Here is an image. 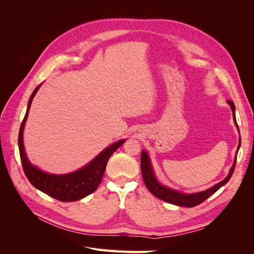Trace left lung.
I'll use <instances>...</instances> for the list:
<instances>
[{
	"label": "left lung",
	"mask_w": 254,
	"mask_h": 254,
	"mask_svg": "<svg viewBox=\"0 0 254 254\" xmlns=\"http://www.w3.org/2000/svg\"><path fill=\"white\" fill-rule=\"evenodd\" d=\"M228 104L230 105V107H231L232 112H233V120H234L235 125L237 126L234 104L232 101H228ZM237 128H238V126H237ZM240 147H241V136H240V143H238L236 155H237ZM235 165H236V156H235V160H234V163L231 167V170H230V172H229V175L224 180L220 181L217 184H215V186L212 187L211 189H207L203 191H199V193H194V194H184V193H181V191L175 190L173 189L162 186V184H161L157 180L155 173H153L150 159L147 155V152L143 150L141 153V171H142L143 180L146 184V187H147V189L149 190L150 193L153 196H156L157 198L161 199V200H163L165 202L176 204L179 206H187V207H191V206H195V205L202 203L210 196H212L215 191H217L221 187H224L225 184L230 180V178L232 177Z\"/></svg>",
	"instance_id": "8db88e82"
}]
</instances>
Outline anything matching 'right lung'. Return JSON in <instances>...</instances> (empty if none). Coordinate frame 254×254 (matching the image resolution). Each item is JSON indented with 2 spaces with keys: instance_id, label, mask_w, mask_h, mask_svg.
Here are the masks:
<instances>
[{
  "instance_id": "add662e5",
  "label": "right lung",
  "mask_w": 254,
  "mask_h": 254,
  "mask_svg": "<svg viewBox=\"0 0 254 254\" xmlns=\"http://www.w3.org/2000/svg\"><path fill=\"white\" fill-rule=\"evenodd\" d=\"M40 86H38L34 90L32 96L29 98L25 117L23 119L20 127L18 144L23 170H24L28 181L36 189L40 190L43 193L64 202L77 201L79 199H82L83 197L92 194L98 188L99 183H101L103 179L106 165L109 158L120 146L123 145L125 140H120L113 143L109 147L104 149L86 166L70 174L53 175L42 172L39 168H37L29 162V160L26 157L24 145H23V129H24L25 126V122L28 117V112L30 105H32L33 102V98L35 97Z\"/></svg>"
}]
</instances>
